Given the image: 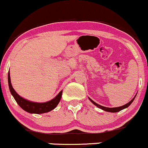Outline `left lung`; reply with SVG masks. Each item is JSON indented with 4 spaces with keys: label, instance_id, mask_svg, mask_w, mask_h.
Listing matches in <instances>:
<instances>
[{
    "label": "left lung",
    "instance_id": "8db88e82",
    "mask_svg": "<svg viewBox=\"0 0 148 148\" xmlns=\"http://www.w3.org/2000/svg\"><path fill=\"white\" fill-rule=\"evenodd\" d=\"M136 95H135V97L133 98V99H132L130 101L129 103H127V104L124 105V106H123L118 107V108H106V107L101 106H100V105L97 104V103L94 102V101H92L91 99H90V98H89V99H90V101H91V102L93 103V104L95 105V106H97V107H98V108H101V110H105V111H106V112H118L121 111V110H123V109H125V108H127V107H129L130 106L131 103H132L133 101L134 100V99H135V97H136Z\"/></svg>",
    "mask_w": 148,
    "mask_h": 148
}]
</instances>
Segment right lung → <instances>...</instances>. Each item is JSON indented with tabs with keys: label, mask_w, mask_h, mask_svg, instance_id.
Returning <instances> with one entry per match:
<instances>
[{
	"label": "right lung",
	"mask_w": 148,
	"mask_h": 148,
	"mask_svg": "<svg viewBox=\"0 0 148 148\" xmlns=\"http://www.w3.org/2000/svg\"><path fill=\"white\" fill-rule=\"evenodd\" d=\"M8 84L9 88H10V90L11 94L13 96L16 103L18 104V106L24 110L25 111L31 114H42L46 113L48 112H50L51 110H54L56 107L58 106V104L60 102V99H61L62 92L63 90L60 91L58 93V95L56 97L51 99V101H47L45 103H36V102H32L26 99H23L21 96H19L14 88H12V85L11 83V79H10V72H8Z\"/></svg>",
	"instance_id": "obj_1"
}]
</instances>
